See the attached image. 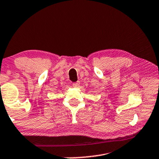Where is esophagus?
<instances>
[{"instance_id": "1", "label": "esophagus", "mask_w": 159, "mask_h": 159, "mask_svg": "<svg viewBox=\"0 0 159 159\" xmlns=\"http://www.w3.org/2000/svg\"><path fill=\"white\" fill-rule=\"evenodd\" d=\"M79 85H80V83H79V82L74 83V84H73V86H74V88H78V87H79Z\"/></svg>"}]
</instances>
